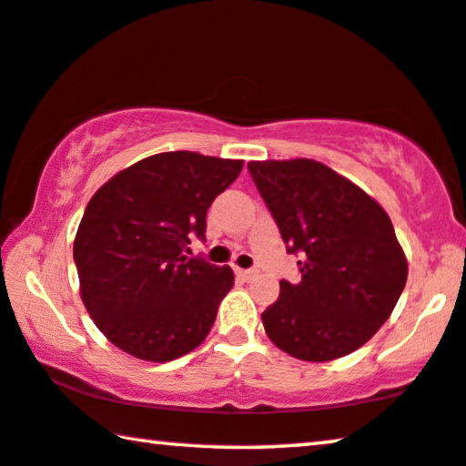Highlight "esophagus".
Listing matches in <instances>:
<instances>
[{
  "mask_svg": "<svg viewBox=\"0 0 466 466\" xmlns=\"http://www.w3.org/2000/svg\"><path fill=\"white\" fill-rule=\"evenodd\" d=\"M236 276L242 278V280H251V278L255 276V269H240V268H236Z\"/></svg>",
  "mask_w": 466,
  "mask_h": 466,
  "instance_id": "1",
  "label": "esophagus"
}]
</instances>
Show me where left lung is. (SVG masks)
<instances>
[{
  "mask_svg": "<svg viewBox=\"0 0 466 466\" xmlns=\"http://www.w3.org/2000/svg\"><path fill=\"white\" fill-rule=\"evenodd\" d=\"M248 171L287 253L301 255V280H280V295L261 314L269 341L305 362L356 351L406 287L391 219L362 188L311 158L251 161Z\"/></svg>",
  "mask_w": 466,
  "mask_h": 466,
  "instance_id": "obj_1",
  "label": "left lung"
}]
</instances>
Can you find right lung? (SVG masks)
I'll list each match as a JSON object with an SVG mask.
<instances>
[{"mask_svg":"<svg viewBox=\"0 0 466 466\" xmlns=\"http://www.w3.org/2000/svg\"><path fill=\"white\" fill-rule=\"evenodd\" d=\"M242 161L161 152L108 179L83 213L73 257L81 299L110 343L146 362H171L205 341L234 284L228 266L188 257L207 209Z\"/></svg>","mask_w":466,"mask_h":466,"instance_id":"right-lung-1","label":"right lung"}]
</instances>
